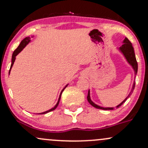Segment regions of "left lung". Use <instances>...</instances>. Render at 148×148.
I'll return each instance as SVG.
<instances>
[{
  "label": "left lung",
  "mask_w": 148,
  "mask_h": 148,
  "mask_svg": "<svg viewBox=\"0 0 148 148\" xmlns=\"http://www.w3.org/2000/svg\"><path fill=\"white\" fill-rule=\"evenodd\" d=\"M123 45H122V46L120 47L119 50L122 52L125 58L126 59L127 62L131 65L132 67H133V69L135 71V75H136L137 72H138V62H137L136 55H135V52H134V49H133V45H132V43L129 41V40L127 38V37H125V40H124L123 42ZM135 85H136V82H134V83H133V88H132L131 89V91H130V94H129L128 96H127V97L123 101L121 102L119 105H118L116 108H119V107L121 106L127 100V98H128L129 96L131 95L132 93H133V90H134V88H135ZM87 100H88V103H89L92 106H94L96 108H99V109H102V110H113V107H111V108H110V107H108V108H103V107L99 106L96 105V103H94L91 101V98H90L89 90H88V96H87Z\"/></svg>",
  "instance_id": "1"
}]
</instances>
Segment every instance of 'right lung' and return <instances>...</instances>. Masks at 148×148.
<instances>
[{"mask_svg": "<svg viewBox=\"0 0 148 148\" xmlns=\"http://www.w3.org/2000/svg\"><path fill=\"white\" fill-rule=\"evenodd\" d=\"M30 40H31V37H25V39H23V40H22V41H21V44H20V45H19V46L18 47V48H17V49H15V50L14 51V52H13V53H12V64H11V65H10V70H9V74H10V69H11V68H12V65H13V64H14V62H15V57H16V56L18 55V54H19L20 52H21V51L23 50V49H24L25 47V46L27 45V44H28V43L29 42H30ZM67 85H68V84H67ZM67 85H66V86H65L64 88L63 89H62V91H61V94H60V97H59L58 101H57V104H56V105H55V106H54V108H51V109L48 110V111H45V112H43V113H40V114H45V113H48V112H50V111H54V110L55 109V108H57V106H58L59 103H60V99H61V95H62V92H63L64 90V88H66V86H67Z\"/></svg>", "mask_w": 148, "mask_h": 148, "instance_id": "obj_1", "label": "right lung"}]
</instances>
